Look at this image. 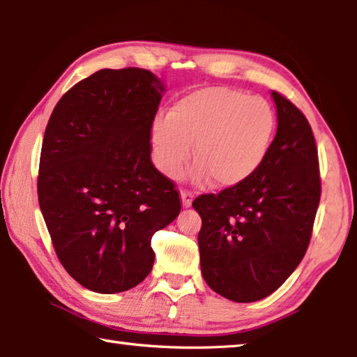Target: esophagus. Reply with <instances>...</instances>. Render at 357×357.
<instances>
[{
	"instance_id": "1",
	"label": "esophagus",
	"mask_w": 357,
	"mask_h": 357,
	"mask_svg": "<svg viewBox=\"0 0 357 357\" xmlns=\"http://www.w3.org/2000/svg\"><path fill=\"white\" fill-rule=\"evenodd\" d=\"M181 200H183L184 208H189L193 200V193L190 190H181Z\"/></svg>"
}]
</instances>
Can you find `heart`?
<instances>
[{
	"mask_svg": "<svg viewBox=\"0 0 357 357\" xmlns=\"http://www.w3.org/2000/svg\"><path fill=\"white\" fill-rule=\"evenodd\" d=\"M275 126V112L268 100L213 86L184 96L168 116H157L151 144L157 165L172 178L183 173L195 144V179L209 174L215 185L231 187L258 172Z\"/></svg>",
	"mask_w": 357,
	"mask_h": 357,
	"instance_id": "1",
	"label": "heart"
}]
</instances>
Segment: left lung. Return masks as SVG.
Returning a JSON list of instances; mask_svg holds the SVG:
<instances>
[{
	"label": "left lung",
	"mask_w": 357,
	"mask_h": 357,
	"mask_svg": "<svg viewBox=\"0 0 357 357\" xmlns=\"http://www.w3.org/2000/svg\"><path fill=\"white\" fill-rule=\"evenodd\" d=\"M273 99L279 124L258 172L192 203L202 215L203 279L234 302L263 299L293 274L309 247L321 197L309 121L285 96L273 91Z\"/></svg>",
	"instance_id": "left-lung-1"
}]
</instances>
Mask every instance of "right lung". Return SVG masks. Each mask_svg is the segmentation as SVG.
I'll use <instances>...</instances> for the list:
<instances>
[{
    "mask_svg": "<svg viewBox=\"0 0 357 357\" xmlns=\"http://www.w3.org/2000/svg\"><path fill=\"white\" fill-rule=\"evenodd\" d=\"M162 93L146 69H102L74 84L48 119L39 206L59 263L91 291H128L146 279L153 234L181 211L176 184L151 160Z\"/></svg>",
    "mask_w": 357,
    "mask_h": 357,
    "instance_id": "obj_1",
    "label": "right lung"
}]
</instances>
